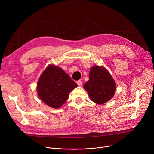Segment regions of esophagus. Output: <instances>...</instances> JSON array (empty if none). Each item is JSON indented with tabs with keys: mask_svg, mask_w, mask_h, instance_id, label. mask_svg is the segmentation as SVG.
Returning <instances> with one entry per match:
<instances>
[{
	"mask_svg": "<svg viewBox=\"0 0 154 154\" xmlns=\"http://www.w3.org/2000/svg\"><path fill=\"white\" fill-rule=\"evenodd\" d=\"M77 85H78L79 86H80V85H82V82L81 80H77Z\"/></svg>",
	"mask_w": 154,
	"mask_h": 154,
	"instance_id": "34e87169",
	"label": "esophagus"
}]
</instances>
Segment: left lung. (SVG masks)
Listing matches in <instances>:
<instances>
[{
  "label": "left lung",
  "instance_id": "obj_1",
  "mask_svg": "<svg viewBox=\"0 0 154 154\" xmlns=\"http://www.w3.org/2000/svg\"><path fill=\"white\" fill-rule=\"evenodd\" d=\"M89 80L84 87L91 99L97 104H103L114 96L116 85L109 72L103 67L94 66L90 71Z\"/></svg>",
  "mask_w": 154,
  "mask_h": 154
}]
</instances>
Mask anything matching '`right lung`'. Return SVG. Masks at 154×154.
<instances>
[{
  "instance_id": "add662e5",
  "label": "right lung",
  "mask_w": 154,
  "mask_h": 154,
  "mask_svg": "<svg viewBox=\"0 0 154 154\" xmlns=\"http://www.w3.org/2000/svg\"><path fill=\"white\" fill-rule=\"evenodd\" d=\"M77 86L62 69L51 65L40 76L37 89L40 99L47 106L57 109L66 102L70 91Z\"/></svg>"
}]
</instances>
